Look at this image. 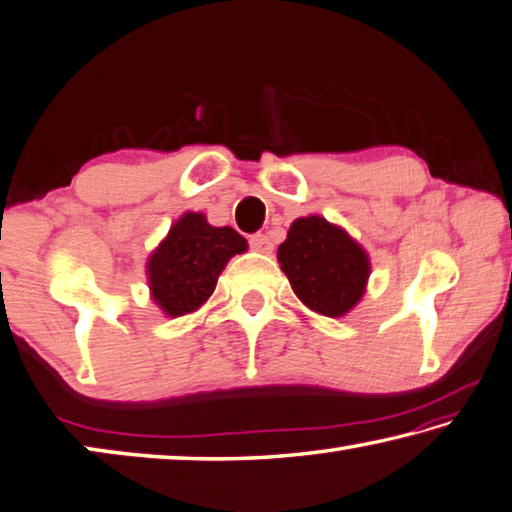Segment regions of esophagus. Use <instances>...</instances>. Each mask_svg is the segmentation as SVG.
<instances>
[{"label":"esophagus","instance_id":"1","mask_svg":"<svg viewBox=\"0 0 512 512\" xmlns=\"http://www.w3.org/2000/svg\"><path fill=\"white\" fill-rule=\"evenodd\" d=\"M249 245L254 251H258V254H270L272 251V240L265 236V233H256V236L249 238Z\"/></svg>","mask_w":512,"mask_h":512}]
</instances>
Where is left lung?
<instances>
[{
    "label": "left lung",
    "mask_w": 512,
    "mask_h": 512,
    "mask_svg": "<svg viewBox=\"0 0 512 512\" xmlns=\"http://www.w3.org/2000/svg\"><path fill=\"white\" fill-rule=\"evenodd\" d=\"M276 258L301 304L324 317L354 311L372 272L363 245L322 215L297 217Z\"/></svg>",
    "instance_id": "8db88e82"
}]
</instances>
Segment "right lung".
Instances as JSON below:
<instances>
[{
    "label": "right lung",
    "instance_id": "right-lung-1",
    "mask_svg": "<svg viewBox=\"0 0 512 512\" xmlns=\"http://www.w3.org/2000/svg\"><path fill=\"white\" fill-rule=\"evenodd\" d=\"M247 247L231 226L208 224L204 213H183L147 258L149 297L167 317L199 311L226 263Z\"/></svg>",
    "mask_w": 512,
    "mask_h": 512
}]
</instances>
